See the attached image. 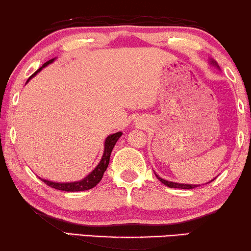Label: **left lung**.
<instances>
[{
  "instance_id": "obj_1",
  "label": "left lung",
  "mask_w": 251,
  "mask_h": 251,
  "mask_svg": "<svg viewBox=\"0 0 251 251\" xmlns=\"http://www.w3.org/2000/svg\"><path fill=\"white\" fill-rule=\"evenodd\" d=\"M211 62V64H213V65H216L217 68L219 69V67H218V64L216 63V61H210ZM154 175H155V176H157V178L159 179V181H161L163 184H166L167 187H169V188H179V189H194V188H196V187H199V186H201V184H187V183H178V182H172V181H168V180H164V179H162V178H160V176L155 174L154 172ZM216 179V178H215ZM213 179V180H215ZM213 180H211V181H213ZM211 181H209V182H211ZM209 182H207V183H209Z\"/></svg>"
}]
</instances>
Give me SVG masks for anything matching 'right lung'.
<instances>
[{
    "label": "right lung",
    "mask_w": 251,
    "mask_h": 251,
    "mask_svg": "<svg viewBox=\"0 0 251 251\" xmlns=\"http://www.w3.org/2000/svg\"><path fill=\"white\" fill-rule=\"evenodd\" d=\"M54 59H51L49 60L48 62H45L42 67H41L38 71L35 73H33V75L28 77V80L26 81V83L30 79H32L33 76H34L36 73H39L41 70H42L44 67H47L50 63H52ZM122 135V132H116L113 134H110L106 137L105 141H104V151H103V155H102V158L100 160V162H99L98 166L94 168V170L90 172V174L85 176L84 179L80 180V181H75V182H53V181H49V180H45V179H41L42 181L48 184L49 187L51 188H54L57 189V190H62V191H84V190H89V189H92L93 187H96L97 184L101 181L102 176H103L104 171L106 170V168L109 166V161H110V155L111 152H112V149L116 146L117 141L119 140V138H120Z\"/></svg>",
    "instance_id": "obj_1"
}]
</instances>
